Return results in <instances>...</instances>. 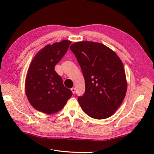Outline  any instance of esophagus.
<instances>
[{"instance_id":"34e87169","label":"esophagus","mask_w":154,"mask_h":154,"mask_svg":"<svg viewBox=\"0 0 154 154\" xmlns=\"http://www.w3.org/2000/svg\"><path fill=\"white\" fill-rule=\"evenodd\" d=\"M71 91H72V92L73 93V94H75V91H76V90H75V88H71Z\"/></svg>"}]
</instances>
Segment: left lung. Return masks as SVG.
<instances>
[{"label":"left lung","instance_id":"1","mask_svg":"<svg viewBox=\"0 0 154 154\" xmlns=\"http://www.w3.org/2000/svg\"><path fill=\"white\" fill-rule=\"evenodd\" d=\"M85 79V91L78 102L85 114L102 119L118 109L127 92V83L122 60L105 45L83 41L72 44Z\"/></svg>","mask_w":154,"mask_h":154}]
</instances>
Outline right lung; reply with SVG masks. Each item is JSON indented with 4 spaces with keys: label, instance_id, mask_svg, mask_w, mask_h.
I'll return each instance as SVG.
<instances>
[{
    "label": "right lung",
    "instance_id": "right-lung-1",
    "mask_svg": "<svg viewBox=\"0 0 154 154\" xmlns=\"http://www.w3.org/2000/svg\"><path fill=\"white\" fill-rule=\"evenodd\" d=\"M71 44L69 40H62L46 45L32 60L26 79V94L31 105L42 112H57L72 94L54 70Z\"/></svg>",
    "mask_w": 154,
    "mask_h": 154
}]
</instances>
